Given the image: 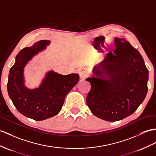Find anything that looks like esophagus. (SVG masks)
Returning <instances> with one entry per match:
<instances>
[{"label":"esophagus","mask_w":156,"mask_h":156,"mask_svg":"<svg viewBox=\"0 0 156 156\" xmlns=\"http://www.w3.org/2000/svg\"><path fill=\"white\" fill-rule=\"evenodd\" d=\"M79 75H80L81 78L85 79L87 77H88L89 71L86 68H82V69H80V71H79Z\"/></svg>","instance_id":"esophagus-1"}]
</instances>
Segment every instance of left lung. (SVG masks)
Instances as JSON below:
<instances>
[{
  "label": "left lung",
  "instance_id": "1",
  "mask_svg": "<svg viewBox=\"0 0 156 156\" xmlns=\"http://www.w3.org/2000/svg\"><path fill=\"white\" fill-rule=\"evenodd\" d=\"M115 44L114 53L101 63L103 71L94 67L97 77L86 79L91 85L87 106L94 116L109 122L134 113L147 91L148 70L141 54L123 38L115 37Z\"/></svg>",
  "mask_w": 156,
  "mask_h": 156
}]
</instances>
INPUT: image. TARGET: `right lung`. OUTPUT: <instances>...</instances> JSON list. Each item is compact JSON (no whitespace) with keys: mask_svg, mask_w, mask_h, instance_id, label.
<instances>
[{"mask_svg":"<svg viewBox=\"0 0 156 156\" xmlns=\"http://www.w3.org/2000/svg\"><path fill=\"white\" fill-rule=\"evenodd\" d=\"M49 40H40L18 53L10 68L7 83L9 95L18 111L35 120H43L58 115L66 96L79 81V75H63L48 72L38 88L29 89L24 85V67L39 51L49 45Z\"/></svg>","mask_w":156,"mask_h":156,"instance_id":"right-lung-1","label":"right lung"}]
</instances>
